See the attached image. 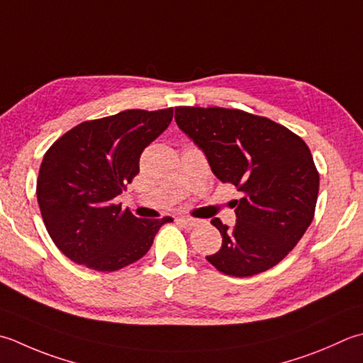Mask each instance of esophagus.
Masks as SVG:
<instances>
[{"label":"esophagus","instance_id":"esophagus-1","mask_svg":"<svg viewBox=\"0 0 363 363\" xmlns=\"http://www.w3.org/2000/svg\"><path fill=\"white\" fill-rule=\"evenodd\" d=\"M177 220H179L181 223L187 225V226H196L198 223H200V220H198V218H191V217H179Z\"/></svg>","mask_w":363,"mask_h":363}]
</instances>
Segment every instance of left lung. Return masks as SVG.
Masks as SVG:
<instances>
[{
	"mask_svg": "<svg viewBox=\"0 0 363 363\" xmlns=\"http://www.w3.org/2000/svg\"><path fill=\"white\" fill-rule=\"evenodd\" d=\"M174 119L217 179L242 194L233 206L234 226L211 220L223 240L206 259L233 277L279 264L315 216L319 174L305 141L271 119L220 106H176Z\"/></svg>",
	"mask_w": 363,
	"mask_h": 363,
	"instance_id": "obj_1",
	"label": "left lung"
}]
</instances>
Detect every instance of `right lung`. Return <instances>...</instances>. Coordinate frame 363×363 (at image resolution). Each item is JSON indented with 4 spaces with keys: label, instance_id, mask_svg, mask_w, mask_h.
<instances>
[{
    "label": "right lung",
    "instance_id": "add662e5",
    "mask_svg": "<svg viewBox=\"0 0 363 363\" xmlns=\"http://www.w3.org/2000/svg\"><path fill=\"white\" fill-rule=\"evenodd\" d=\"M173 108L125 110L84 121L44 155L38 203L55 245L77 264L113 272L143 258L172 217L138 218L116 204L140 172V155L167 129Z\"/></svg>",
    "mask_w": 363,
    "mask_h": 363
}]
</instances>
